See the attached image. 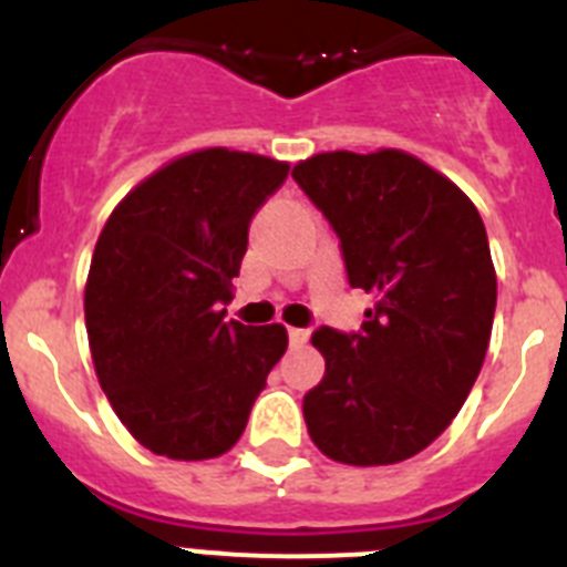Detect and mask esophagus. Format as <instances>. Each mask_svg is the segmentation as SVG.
<instances>
[{"mask_svg": "<svg viewBox=\"0 0 567 567\" xmlns=\"http://www.w3.org/2000/svg\"><path fill=\"white\" fill-rule=\"evenodd\" d=\"M309 340V329H289V343L295 346V349H298V346H303Z\"/></svg>", "mask_w": 567, "mask_h": 567, "instance_id": "obj_1", "label": "esophagus"}]
</instances>
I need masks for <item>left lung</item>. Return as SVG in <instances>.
<instances>
[{
  "label": "left lung",
  "mask_w": 567,
  "mask_h": 567,
  "mask_svg": "<svg viewBox=\"0 0 567 567\" xmlns=\"http://www.w3.org/2000/svg\"><path fill=\"white\" fill-rule=\"evenodd\" d=\"M292 178L374 298L360 332L318 329L327 374L303 398L312 443L346 465L414 457L449 429L488 352L497 272L468 195L403 150L318 153Z\"/></svg>",
  "instance_id": "left-lung-1"
}]
</instances>
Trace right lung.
<instances>
[{
  "label": "right lung",
  "mask_w": 567,
  "mask_h": 567,
  "mask_svg": "<svg viewBox=\"0 0 567 567\" xmlns=\"http://www.w3.org/2000/svg\"><path fill=\"white\" fill-rule=\"evenodd\" d=\"M289 164L209 147L155 169L110 213L90 260L84 323L99 383L144 449L229 452L287 329L224 320L252 215Z\"/></svg>",
  "instance_id": "1"
}]
</instances>
